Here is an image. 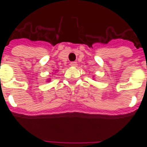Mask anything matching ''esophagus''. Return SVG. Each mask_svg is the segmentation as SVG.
Here are the masks:
<instances>
[{
	"instance_id": "obj_1",
	"label": "esophagus",
	"mask_w": 147,
	"mask_h": 147,
	"mask_svg": "<svg viewBox=\"0 0 147 147\" xmlns=\"http://www.w3.org/2000/svg\"><path fill=\"white\" fill-rule=\"evenodd\" d=\"M70 65L71 66V67H76L77 63H76V62H75V61H74V62H71Z\"/></svg>"
}]
</instances>
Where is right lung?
I'll return each instance as SVG.
<instances>
[{
  "label": "right lung",
  "mask_w": 147,
  "mask_h": 147,
  "mask_svg": "<svg viewBox=\"0 0 147 147\" xmlns=\"http://www.w3.org/2000/svg\"><path fill=\"white\" fill-rule=\"evenodd\" d=\"M48 81H49H49H50V80H48Z\"/></svg>",
  "instance_id": "obj_1"
}]
</instances>
